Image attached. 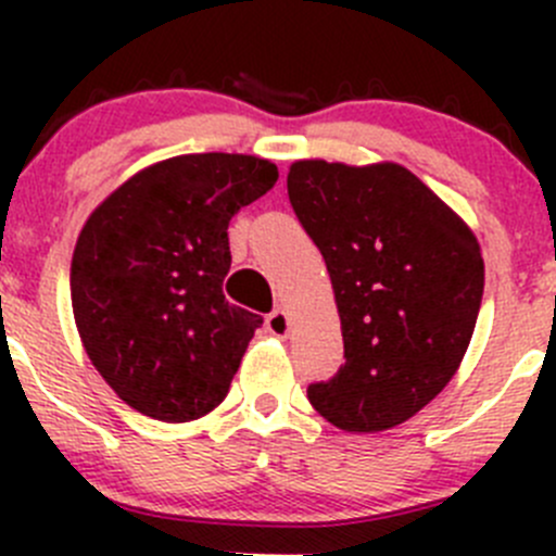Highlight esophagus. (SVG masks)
I'll return each mask as SVG.
<instances>
[{
    "label": "esophagus",
    "instance_id": "34e87169",
    "mask_svg": "<svg viewBox=\"0 0 556 556\" xmlns=\"http://www.w3.org/2000/svg\"><path fill=\"white\" fill-rule=\"evenodd\" d=\"M266 328H268V333L277 336V339H288V333H290V317H288V314H285L282 309L271 312V314H268V317H266Z\"/></svg>",
    "mask_w": 556,
    "mask_h": 556
}]
</instances>
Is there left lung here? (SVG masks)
<instances>
[{
	"mask_svg": "<svg viewBox=\"0 0 556 556\" xmlns=\"http://www.w3.org/2000/svg\"><path fill=\"white\" fill-rule=\"evenodd\" d=\"M288 195L323 252L344 336V366L309 403L346 433H379L428 406L463 363L484 295L468 223L417 174L295 161Z\"/></svg>",
	"mask_w": 556,
	"mask_h": 556,
	"instance_id": "left-lung-1",
	"label": "left lung"
}]
</instances>
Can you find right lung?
Returning a JSON list of instances; mask_svg holds the SVG:
<instances>
[{
  "label": "right lung",
  "mask_w": 556,
  "mask_h": 556,
  "mask_svg": "<svg viewBox=\"0 0 556 556\" xmlns=\"http://www.w3.org/2000/svg\"><path fill=\"white\" fill-rule=\"evenodd\" d=\"M277 177L257 155H174L128 177L83 226L70 274L77 333L144 417L190 422L228 395L263 323L223 295L228 223Z\"/></svg>",
  "instance_id": "1"
}]
</instances>
